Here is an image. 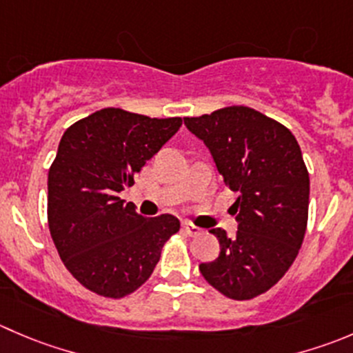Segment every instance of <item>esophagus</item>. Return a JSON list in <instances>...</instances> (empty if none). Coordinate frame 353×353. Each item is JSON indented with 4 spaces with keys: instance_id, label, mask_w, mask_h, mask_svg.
I'll return each instance as SVG.
<instances>
[{
    "instance_id": "1",
    "label": "esophagus",
    "mask_w": 353,
    "mask_h": 353,
    "mask_svg": "<svg viewBox=\"0 0 353 353\" xmlns=\"http://www.w3.org/2000/svg\"><path fill=\"white\" fill-rule=\"evenodd\" d=\"M183 229H184V232H186V234H190V236H196V234H200V232H201V229L198 228V225L191 224V222H183Z\"/></svg>"
}]
</instances>
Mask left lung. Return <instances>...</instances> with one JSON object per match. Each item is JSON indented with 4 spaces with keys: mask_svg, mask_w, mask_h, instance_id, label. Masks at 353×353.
<instances>
[{
    "mask_svg": "<svg viewBox=\"0 0 353 353\" xmlns=\"http://www.w3.org/2000/svg\"><path fill=\"white\" fill-rule=\"evenodd\" d=\"M184 125L205 143L225 186L238 193L234 236L212 229L221 243L200 272L232 300L265 293L299 255L309 217L310 181L295 136L248 107H225Z\"/></svg>",
    "mask_w": 353,
    "mask_h": 353,
    "instance_id": "1",
    "label": "left lung"
}]
</instances>
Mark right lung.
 Listing matches in <instances>:
<instances>
[{"instance_id":"add662e5","label":"right lung","mask_w":353,"mask_h":353,"mask_svg":"<svg viewBox=\"0 0 353 353\" xmlns=\"http://www.w3.org/2000/svg\"><path fill=\"white\" fill-rule=\"evenodd\" d=\"M181 124L103 108L61 136L48 172V224L65 268L91 292L121 299L138 290L179 231L177 217H143L119 193Z\"/></svg>"}]
</instances>
